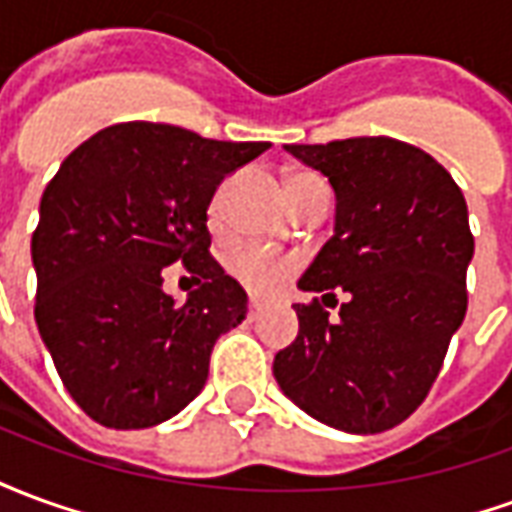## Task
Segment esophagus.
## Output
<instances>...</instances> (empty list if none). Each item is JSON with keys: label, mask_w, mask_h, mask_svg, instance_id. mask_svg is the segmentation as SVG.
I'll return each mask as SVG.
<instances>
[{"label": "esophagus", "mask_w": 512, "mask_h": 512, "mask_svg": "<svg viewBox=\"0 0 512 512\" xmlns=\"http://www.w3.org/2000/svg\"><path fill=\"white\" fill-rule=\"evenodd\" d=\"M260 312H263V304H260V301H249V312H246V318H249V321H257V318H260Z\"/></svg>", "instance_id": "1"}]
</instances>
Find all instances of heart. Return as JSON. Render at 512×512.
<instances>
[{"instance_id": "1", "label": "heart", "mask_w": 512, "mask_h": 512, "mask_svg": "<svg viewBox=\"0 0 512 512\" xmlns=\"http://www.w3.org/2000/svg\"><path fill=\"white\" fill-rule=\"evenodd\" d=\"M318 183H323V180L310 175V172H296V175H290L288 178V197L290 194H299V191L310 189V186H318ZM222 194L224 186L213 194L211 205H208V219H211L213 227L222 222ZM224 268H227L230 279H235L249 296L266 299L274 290H279V285H282L285 279L293 277L296 260L288 255H282V252H274V249L244 244L235 246V249L227 252V257H224Z\"/></svg>"}]
</instances>
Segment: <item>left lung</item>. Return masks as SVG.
<instances>
[{
  "label": "left lung",
  "instance_id": "1",
  "mask_svg": "<svg viewBox=\"0 0 512 512\" xmlns=\"http://www.w3.org/2000/svg\"><path fill=\"white\" fill-rule=\"evenodd\" d=\"M288 150L329 178L337 222L299 279L323 299L293 304L299 337L277 354L274 376L318 422L381 433L428 397L466 315V200L436 158L389 136ZM337 292L346 301L329 319Z\"/></svg>",
  "mask_w": 512,
  "mask_h": 512
}]
</instances>
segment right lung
Returning <instances> with one entry per match:
<instances>
[{"label":"right lung","mask_w":512,"mask_h":512,"mask_svg":"<svg viewBox=\"0 0 512 512\" xmlns=\"http://www.w3.org/2000/svg\"><path fill=\"white\" fill-rule=\"evenodd\" d=\"M268 147L117 123L49 180L32 233L35 321L90 419L150 428L202 392L213 343L246 318L244 288L211 255L208 205L230 172ZM172 262L198 279L186 305L160 288Z\"/></svg>","instance_id":"right-lung-1"}]
</instances>
